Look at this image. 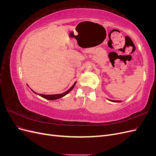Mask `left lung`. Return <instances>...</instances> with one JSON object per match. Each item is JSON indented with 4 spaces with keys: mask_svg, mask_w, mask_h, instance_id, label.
<instances>
[{
    "mask_svg": "<svg viewBox=\"0 0 156 156\" xmlns=\"http://www.w3.org/2000/svg\"><path fill=\"white\" fill-rule=\"evenodd\" d=\"M109 101H112V102H121V101H118V100H116V101H115V100H108Z\"/></svg>",
    "mask_w": 156,
    "mask_h": 156,
    "instance_id": "left-lung-1",
    "label": "left lung"
}]
</instances>
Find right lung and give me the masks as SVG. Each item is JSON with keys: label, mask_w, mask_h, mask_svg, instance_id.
<instances>
[{"label": "right lung", "mask_w": 156, "mask_h": 156, "mask_svg": "<svg viewBox=\"0 0 156 156\" xmlns=\"http://www.w3.org/2000/svg\"><path fill=\"white\" fill-rule=\"evenodd\" d=\"M76 83H77V81H75V82L74 83V84H73V86H72V87H71L69 90H68L67 91H66L65 92H63V93H62V94H53V95H46V94H37V93L35 92H34V90H32L31 88H30V89H31V90H32L33 92H34V94H37V95H39V96H40L41 97L46 99V100H57V99H59V98H62V97H64V96L66 95V94H68L73 88V87H75V84H76ZM27 86H29V85H27Z\"/></svg>", "instance_id": "right-lung-1"}]
</instances>
